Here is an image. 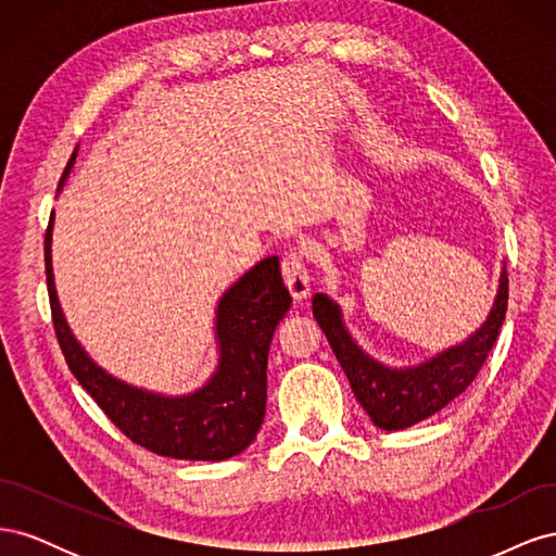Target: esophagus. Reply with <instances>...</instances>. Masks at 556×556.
Listing matches in <instances>:
<instances>
[{"label": "esophagus", "mask_w": 556, "mask_h": 556, "mask_svg": "<svg viewBox=\"0 0 556 556\" xmlns=\"http://www.w3.org/2000/svg\"><path fill=\"white\" fill-rule=\"evenodd\" d=\"M282 278L296 301L306 299L311 292V274L301 252H288L282 260Z\"/></svg>", "instance_id": "obj_1"}]
</instances>
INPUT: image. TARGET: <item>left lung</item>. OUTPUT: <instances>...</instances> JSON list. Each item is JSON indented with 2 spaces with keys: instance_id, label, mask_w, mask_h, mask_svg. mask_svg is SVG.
I'll return each mask as SVG.
<instances>
[{
  "instance_id": "8db88e82",
  "label": "left lung",
  "mask_w": 556,
  "mask_h": 556,
  "mask_svg": "<svg viewBox=\"0 0 556 556\" xmlns=\"http://www.w3.org/2000/svg\"><path fill=\"white\" fill-rule=\"evenodd\" d=\"M508 311V274L503 266L494 306L478 331L459 345L408 368H392L368 357L343 325L339 304L327 294L313 296V315L325 331L336 359L345 371L362 408L384 431L413 427L443 410L476 380L486 355L496 343L498 329Z\"/></svg>"
}]
</instances>
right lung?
Instances as JSON below:
<instances>
[{"label":"right lung","instance_id":"add662e5","mask_svg":"<svg viewBox=\"0 0 556 556\" xmlns=\"http://www.w3.org/2000/svg\"><path fill=\"white\" fill-rule=\"evenodd\" d=\"M74 162L76 150L62 174L60 188ZM50 241L53 215L46 229L43 255L50 311L62 355L83 390L129 441L162 457L190 462L237 457L255 441L266 413L268 348L278 323L292 306L278 257L257 262L217 301L215 339L220 357L208 382L190 394L164 396L113 378L74 339L55 292Z\"/></svg>","mask_w":556,"mask_h":556}]
</instances>
